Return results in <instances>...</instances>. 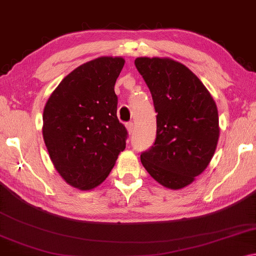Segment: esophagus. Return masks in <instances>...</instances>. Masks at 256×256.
I'll return each mask as SVG.
<instances>
[{
	"label": "esophagus",
	"instance_id": "34e87169",
	"mask_svg": "<svg viewBox=\"0 0 256 256\" xmlns=\"http://www.w3.org/2000/svg\"><path fill=\"white\" fill-rule=\"evenodd\" d=\"M126 128H127V132H128L129 135H132V134L134 132V124L128 122L127 124H126Z\"/></svg>",
	"mask_w": 256,
	"mask_h": 256
}]
</instances>
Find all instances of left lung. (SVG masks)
Instances as JSON below:
<instances>
[{
    "label": "left lung",
    "mask_w": 256,
    "mask_h": 256,
    "mask_svg": "<svg viewBox=\"0 0 256 256\" xmlns=\"http://www.w3.org/2000/svg\"><path fill=\"white\" fill-rule=\"evenodd\" d=\"M135 65L158 113L154 145L142 153V164L164 188H186L207 168L218 146L215 100L199 78L174 60L138 57Z\"/></svg>",
    "instance_id": "1"
}]
</instances>
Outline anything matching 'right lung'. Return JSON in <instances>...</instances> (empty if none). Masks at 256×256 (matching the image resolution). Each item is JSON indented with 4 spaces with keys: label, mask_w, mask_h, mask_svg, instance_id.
Masks as SVG:
<instances>
[{
    "label": "right lung",
    "mask_w": 256,
    "mask_h": 256,
    "mask_svg": "<svg viewBox=\"0 0 256 256\" xmlns=\"http://www.w3.org/2000/svg\"><path fill=\"white\" fill-rule=\"evenodd\" d=\"M122 57L103 56L68 74L46 100L42 134L56 170L70 186L88 191L104 182L126 148L116 116L114 84Z\"/></svg>",
    "instance_id": "add662e5"
}]
</instances>
